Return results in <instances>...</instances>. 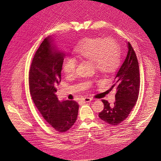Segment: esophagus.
<instances>
[{"label":"esophagus","mask_w":161,"mask_h":161,"mask_svg":"<svg viewBox=\"0 0 161 161\" xmlns=\"http://www.w3.org/2000/svg\"><path fill=\"white\" fill-rule=\"evenodd\" d=\"M92 98H91V97H85V98L82 99V101H83L84 102H90L91 101H92Z\"/></svg>","instance_id":"esophagus-1"}]
</instances>
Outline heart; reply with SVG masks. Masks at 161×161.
<instances>
[{
  "mask_svg": "<svg viewBox=\"0 0 161 161\" xmlns=\"http://www.w3.org/2000/svg\"><path fill=\"white\" fill-rule=\"evenodd\" d=\"M75 54L79 59L92 62L97 70L103 73L114 72L119 63V47L111 38L86 37L74 48ZM75 58L68 56L63 60V70L67 75L75 72L76 66Z\"/></svg>",
  "mask_w": 161,
  "mask_h": 161,
  "instance_id": "1",
  "label": "heart"
}]
</instances>
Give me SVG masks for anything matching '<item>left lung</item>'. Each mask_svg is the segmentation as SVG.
Returning a JSON list of instances; mask_svg holds the SVG:
<instances>
[{
    "mask_svg": "<svg viewBox=\"0 0 161 161\" xmlns=\"http://www.w3.org/2000/svg\"><path fill=\"white\" fill-rule=\"evenodd\" d=\"M126 43L127 56L116 73L114 85L110 88L117 89L115 101L111 105L108 101L102 100L104 108L99 114L102 120L111 125H118L127 118L139 94L140 81L137 57L130 43Z\"/></svg>",
    "mask_w": 161,
    "mask_h": 161,
    "instance_id": "obj_1",
    "label": "left lung"
}]
</instances>
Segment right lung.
Returning a JSON list of instances; mask_svg holds the SVG:
<instances>
[{"label":"right lung","mask_w":161,"mask_h":161,"mask_svg":"<svg viewBox=\"0 0 161 161\" xmlns=\"http://www.w3.org/2000/svg\"><path fill=\"white\" fill-rule=\"evenodd\" d=\"M64 56L65 53L57 46L53 36H48L36 51L29 74L34 103L47 122L60 132L74 125L79 108L76 101H60L56 95Z\"/></svg>","instance_id":"add662e5"}]
</instances>
